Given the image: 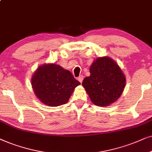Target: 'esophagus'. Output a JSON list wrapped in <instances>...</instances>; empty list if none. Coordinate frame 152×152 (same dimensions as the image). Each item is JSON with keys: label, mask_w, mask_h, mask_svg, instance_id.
Instances as JSON below:
<instances>
[{"label": "esophagus", "mask_w": 152, "mask_h": 152, "mask_svg": "<svg viewBox=\"0 0 152 152\" xmlns=\"http://www.w3.org/2000/svg\"><path fill=\"white\" fill-rule=\"evenodd\" d=\"M77 79L78 81H79L80 83H82L83 80V76H82V75H80V76H78V77L77 78Z\"/></svg>", "instance_id": "34e87169"}]
</instances>
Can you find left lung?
I'll return each mask as SVG.
<instances>
[{
	"mask_svg": "<svg viewBox=\"0 0 152 152\" xmlns=\"http://www.w3.org/2000/svg\"><path fill=\"white\" fill-rule=\"evenodd\" d=\"M90 76L82 85L96 106H107L122 94L126 83L125 76L114 60L108 57L99 58L90 69Z\"/></svg>",
	"mask_w": 152,
	"mask_h": 152,
	"instance_id": "obj_1",
	"label": "left lung"
}]
</instances>
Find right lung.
<instances>
[{
  "label": "right lung",
  "mask_w": 152,
  "mask_h": 152,
  "mask_svg": "<svg viewBox=\"0 0 152 152\" xmlns=\"http://www.w3.org/2000/svg\"><path fill=\"white\" fill-rule=\"evenodd\" d=\"M80 84L69 71L55 64L40 66L32 78L36 96L50 106L66 104L74 88Z\"/></svg>",
  "instance_id": "right-lung-1"
}]
</instances>
